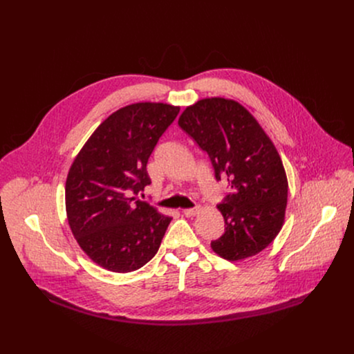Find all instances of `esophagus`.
<instances>
[{
	"label": "esophagus",
	"mask_w": 354,
	"mask_h": 354,
	"mask_svg": "<svg viewBox=\"0 0 354 354\" xmlns=\"http://www.w3.org/2000/svg\"><path fill=\"white\" fill-rule=\"evenodd\" d=\"M182 213L186 216V217H192V216H196L198 213V207H193V209H185L182 210Z\"/></svg>",
	"instance_id": "obj_1"
}]
</instances>
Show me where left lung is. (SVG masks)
<instances>
[{"label": "left lung", "instance_id": "1", "mask_svg": "<svg viewBox=\"0 0 354 354\" xmlns=\"http://www.w3.org/2000/svg\"><path fill=\"white\" fill-rule=\"evenodd\" d=\"M178 124L206 151L216 180L230 186L217 205L225 230L212 241L213 250L227 261L259 254L279 234L287 206V178L273 142L242 105L224 97L198 100Z\"/></svg>", "mask_w": 354, "mask_h": 354}]
</instances>
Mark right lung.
<instances>
[{
  "label": "right lung",
  "instance_id": "obj_1",
  "mask_svg": "<svg viewBox=\"0 0 354 354\" xmlns=\"http://www.w3.org/2000/svg\"><path fill=\"white\" fill-rule=\"evenodd\" d=\"M179 108L134 104L111 115L89 137L66 182L70 228L85 254L116 273L156 257L171 217L136 197L151 183L147 162Z\"/></svg>",
  "mask_w": 354,
  "mask_h": 354
}]
</instances>
